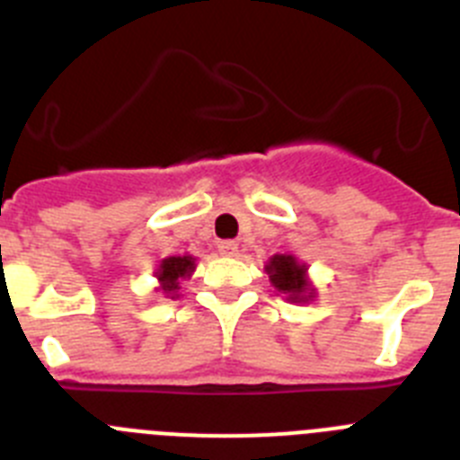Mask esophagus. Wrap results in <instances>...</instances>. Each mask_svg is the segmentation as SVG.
Segmentation results:
<instances>
[{"label": "esophagus", "mask_w": 460, "mask_h": 460, "mask_svg": "<svg viewBox=\"0 0 460 460\" xmlns=\"http://www.w3.org/2000/svg\"><path fill=\"white\" fill-rule=\"evenodd\" d=\"M218 251H221V255L234 258V255L239 252V243L237 242H218Z\"/></svg>", "instance_id": "obj_1"}]
</instances>
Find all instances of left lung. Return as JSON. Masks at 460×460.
Segmentation results:
<instances>
[{"mask_svg": "<svg viewBox=\"0 0 460 460\" xmlns=\"http://www.w3.org/2000/svg\"><path fill=\"white\" fill-rule=\"evenodd\" d=\"M269 280L292 303H305L314 296V288L307 280V267L294 255H273L267 267Z\"/></svg>", "mask_w": 460, "mask_h": 460, "instance_id": "left-lung-1", "label": "left lung"}]
</instances>
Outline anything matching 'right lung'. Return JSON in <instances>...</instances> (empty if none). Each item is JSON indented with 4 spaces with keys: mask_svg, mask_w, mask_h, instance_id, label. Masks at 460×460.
Returning <instances> with one entry per match:
<instances>
[{
    "mask_svg": "<svg viewBox=\"0 0 460 460\" xmlns=\"http://www.w3.org/2000/svg\"><path fill=\"white\" fill-rule=\"evenodd\" d=\"M193 269H196V258H191V255H182V258L175 255V258L162 260L159 269L155 271V276H157L159 280V289H162L168 298L180 296V282H182L184 278L191 276Z\"/></svg>",
    "mask_w": 460,
    "mask_h": 460,
    "instance_id": "1",
    "label": "right lung"
}]
</instances>
